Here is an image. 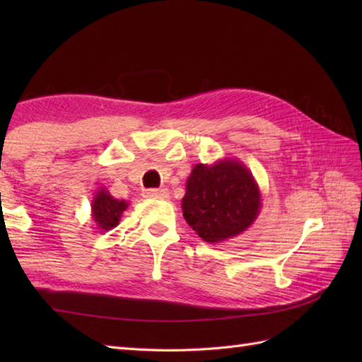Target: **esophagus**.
<instances>
[{
    "label": "esophagus",
    "instance_id": "esophagus-1",
    "mask_svg": "<svg viewBox=\"0 0 362 362\" xmlns=\"http://www.w3.org/2000/svg\"><path fill=\"white\" fill-rule=\"evenodd\" d=\"M169 196L168 189L161 188V189H146L144 191V197L149 199H166Z\"/></svg>",
    "mask_w": 362,
    "mask_h": 362
}]
</instances>
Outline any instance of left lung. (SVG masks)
I'll return each mask as SVG.
<instances>
[{"label": "left lung", "mask_w": 362, "mask_h": 362, "mask_svg": "<svg viewBox=\"0 0 362 362\" xmlns=\"http://www.w3.org/2000/svg\"><path fill=\"white\" fill-rule=\"evenodd\" d=\"M261 193L243 161L224 157L197 163L187 179L183 218L204 241L216 244L244 233L257 221Z\"/></svg>", "instance_id": "obj_1"}]
</instances>
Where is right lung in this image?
<instances>
[{
	"mask_svg": "<svg viewBox=\"0 0 362 362\" xmlns=\"http://www.w3.org/2000/svg\"><path fill=\"white\" fill-rule=\"evenodd\" d=\"M127 206L129 202L115 199L109 191L101 187L91 201V219L95 221L98 230L109 232L119 224L122 213L127 210Z\"/></svg>",
	"mask_w": 362,
	"mask_h": 362,
	"instance_id": "add662e5",
	"label": "right lung"
}]
</instances>
